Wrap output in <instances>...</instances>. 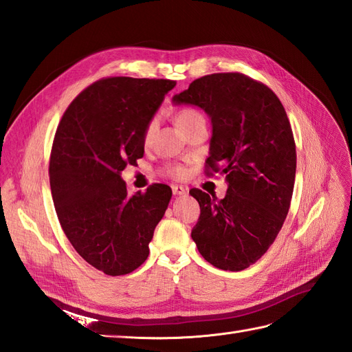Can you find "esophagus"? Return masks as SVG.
<instances>
[{"instance_id":"34e87169","label":"esophagus","mask_w":352,"mask_h":352,"mask_svg":"<svg viewBox=\"0 0 352 352\" xmlns=\"http://www.w3.org/2000/svg\"><path fill=\"white\" fill-rule=\"evenodd\" d=\"M172 190H173L175 195L180 197V195H186L188 188H185V186H182V185H175V186H172Z\"/></svg>"}]
</instances>
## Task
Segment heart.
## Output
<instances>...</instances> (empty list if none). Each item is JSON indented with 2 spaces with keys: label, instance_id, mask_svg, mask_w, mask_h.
Returning <instances> with one entry per match:
<instances>
[{
  "label": "heart",
  "instance_id": "obj_1",
  "mask_svg": "<svg viewBox=\"0 0 352 352\" xmlns=\"http://www.w3.org/2000/svg\"><path fill=\"white\" fill-rule=\"evenodd\" d=\"M201 122H206L204 116H202L198 110H194V109H182V110H179L175 116V123H176L179 131H184V129H186V127L192 126L195 123H201ZM154 129H155V122H151L150 124H148L146 131H145V141L151 140ZM168 172H170V175L175 176V177H180V176H184L185 170L180 166H176V167L170 168Z\"/></svg>",
  "mask_w": 352,
  "mask_h": 352
}]
</instances>
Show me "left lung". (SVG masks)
Segmentation results:
<instances>
[{"instance_id":"left-lung-1","label":"left lung","mask_w":352,"mask_h":352,"mask_svg":"<svg viewBox=\"0 0 352 352\" xmlns=\"http://www.w3.org/2000/svg\"><path fill=\"white\" fill-rule=\"evenodd\" d=\"M173 104L207 113V164L228 184L219 201L190 190L201 208L190 236L214 267L247 269L274 242L291 206L296 151L283 105L270 88L241 73L202 76L175 95Z\"/></svg>"}]
</instances>
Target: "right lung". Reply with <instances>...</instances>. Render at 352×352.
Returning <instances> with one entry per match:
<instances>
[{"instance_id": "add662e5", "label": "right lung", "mask_w": 352, "mask_h": 352, "mask_svg": "<svg viewBox=\"0 0 352 352\" xmlns=\"http://www.w3.org/2000/svg\"><path fill=\"white\" fill-rule=\"evenodd\" d=\"M175 80L109 78L80 92L52 142L50 185L67 239L92 267L110 276L148 258L172 189L155 184L127 194L122 172L144 155L145 131Z\"/></svg>"}]
</instances>
